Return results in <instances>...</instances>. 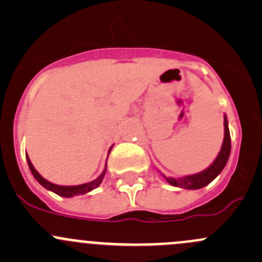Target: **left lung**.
<instances>
[{
	"label": "left lung",
	"mask_w": 262,
	"mask_h": 262,
	"mask_svg": "<svg viewBox=\"0 0 262 262\" xmlns=\"http://www.w3.org/2000/svg\"><path fill=\"white\" fill-rule=\"evenodd\" d=\"M229 153H231V136H229V128H228V120L227 116L224 115V139L223 144H222L221 150H219L218 156L214 160V162L208 168H205L202 172L194 173V175L184 176V178H166L162 173L163 178L170 185L176 187H181V189L187 190H196L202 189V187L207 186L210 184L219 173L223 171L224 166L227 165V161L229 158Z\"/></svg>",
	"instance_id": "1"
}]
</instances>
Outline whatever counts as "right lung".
<instances>
[{"label": "right lung", "instance_id": "1", "mask_svg": "<svg viewBox=\"0 0 262 262\" xmlns=\"http://www.w3.org/2000/svg\"><path fill=\"white\" fill-rule=\"evenodd\" d=\"M110 150H112V148H110ZM110 150H109V153H110ZM26 161H28L29 168H30L31 173H33L34 178L36 179V181H38L41 186L46 187L47 190L55 192V194L59 195V196H63V198H72V196H76V195L87 194V192H90L91 190L96 189V187L101 184L102 179H104L105 173H106V165H105V170L102 171L101 175H100L97 179H95L94 181L87 182V184H82V185H75V186H62V185H55V184H53V182L46 180V179H44L43 176H41L40 173H39L38 171L34 168L33 163H31L30 158H29L28 156H26Z\"/></svg>", "mask_w": 262, "mask_h": 262}]
</instances>
